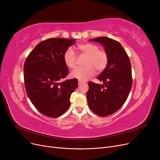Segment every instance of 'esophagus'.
Segmentation results:
<instances>
[{
	"label": "esophagus",
	"instance_id": "esophagus-1",
	"mask_svg": "<svg viewBox=\"0 0 160 160\" xmlns=\"http://www.w3.org/2000/svg\"><path fill=\"white\" fill-rule=\"evenodd\" d=\"M83 81H78V84H79V85H81V84H83Z\"/></svg>",
	"mask_w": 160,
	"mask_h": 160
}]
</instances>
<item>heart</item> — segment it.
I'll list each match as a JSON object with an SVG mask.
<instances>
[{
	"label": "heart",
	"mask_w": 160,
	"mask_h": 160,
	"mask_svg": "<svg viewBox=\"0 0 160 160\" xmlns=\"http://www.w3.org/2000/svg\"><path fill=\"white\" fill-rule=\"evenodd\" d=\"M79 49L83 55L88 56L85 62V67H79L71 72V76L81 81L89 79L95 75L96 69L102 72L108 66L109 57L107 52L99 49L98 45L91 42L81 43L78 45ZM65 65L71 69H75L77 64V57L71 47L66 50L63 55Z\"/></svg>",
	"instance_id": "heart-1"
}]
</instances>
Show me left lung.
I'll return each mask as SVG.
<instances>
[{"instance_id":"obj_1","label":"left lung","mask_w":160,"mask_h":160,"mask_svg":"<svg viewBox=\"0 0 160 160\" xmlns=\"http://www.w3.org/2000/svg\"><path fill=\"white\" fill-rule=\"evenodd\" d=\"M91 41L105 47L109 61L105 69L98 77L102 84L88 83L87 99L93 113L106 117L118 111L128 99L132 87V65L127 52L118 41L106 37Z\"/></svg>"}]
</instances>
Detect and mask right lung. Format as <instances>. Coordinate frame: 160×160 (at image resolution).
Listing matches in <instances>:
<instances>
[{"label":"right lung","instance_id":"obj_1","mask_svg":"<svg viewBox=\"0 0 160 160\" xmlns=\"http://www.w3.org/2000/svg\"><path fill=\"white\" fill-rule=\"evenodd\" d=\"M75 39L52 38L42 41L28 55L24 64V81L28 98L36 109L49 118L63 114L78 80L60 82L69 73L63 55Z\"/></svg>","mask_w":160,"mask_h":160}]
</instances>
